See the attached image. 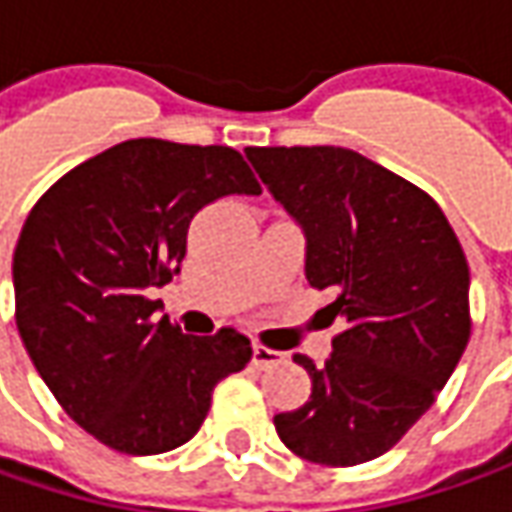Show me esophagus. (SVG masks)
<instances>
[{
    "instance_id": "esophagus-1",
    "label": "esophagus",
    "mask_w": 512,
    "mask_h": 512,
    "mask_svg": "<svg viewBox=\"0 0 512 512\" xmlns=\"http://www.w3.org/2000/svg\"><path fill=\"white\" fill-rule=\"evenodd\" d=\"M286 357L280 354V351H274V348H266V345L255 343L252 345V365L255 368H272L277 362H283Z\"/></svg>"
}]
</instances>
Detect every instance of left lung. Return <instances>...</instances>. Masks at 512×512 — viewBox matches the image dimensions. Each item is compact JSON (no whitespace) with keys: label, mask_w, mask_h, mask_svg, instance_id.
Masks as SVG:
<instances>
[{"label":"left lung","mask_w":512,"mask_h":512,"mask_svg":"<svg viewBox=\"0 0 512 512\" xmlns=\"http://www.w3.org/2000/svg\"><path fill=\"white\" fill-rule=\"evenodd\" d=\"M260 181L306 235V277L331 289L326 365L303 408L274 416L283 445L351 467L397 445L436 402L470 340V269L428 192L343 147H249Z\"/></svg>","instance_id":"left-lung-1"}]
</instances>
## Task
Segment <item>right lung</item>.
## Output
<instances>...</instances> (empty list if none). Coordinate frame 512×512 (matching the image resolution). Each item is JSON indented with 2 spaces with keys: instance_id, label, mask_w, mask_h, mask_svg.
Returning a JSON list of instances; mask_svg holds the SVG:
<instances>
[{
  "instance_id": "1",
  "label": "right lung",
  "mask_w": 512,
  "mask_h": 512,
  "mask_svg": "<svg viewBox=\"0 0 512 512\" xmlns=\"http://www.w3.org/2000/svg\"><path fill=\"white\" fill-rule=\"evenodd\" d=\"M260 195L232 147L133 138L62 175L13 252L16 328L64 414L101 445L152 456L189 442L252 343L181 334L152 289L178 272L206 203Z\"/></svg>"
}]
</instances>
